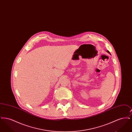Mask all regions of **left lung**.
Here are the masks:
<instances>
[{
	"instance_id": "obj_1",
	"label": "left lung",
	"mask_w": 132,
	"mask_h": 132,
	"mask_svg": "<svg viewBox=\"0 0 132 132\" xmlns=\"http://www.w3.org/2000/svg\"><path fill=\"white\" fill-rule=\"evenodd\" d=\"M107 52H108V53H109V54H110V52H109V51H108V50H107Z\"/></svg>"
}]
</instances>
